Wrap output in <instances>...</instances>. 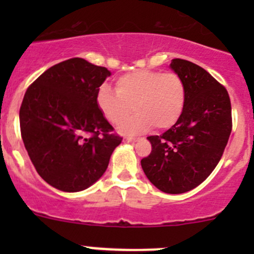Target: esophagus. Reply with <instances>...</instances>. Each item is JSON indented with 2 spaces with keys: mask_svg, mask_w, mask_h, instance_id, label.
Segmentation results:
<instances>
[{
  "mask_svg": "<svg viewBox=\"0 0 254 254\" xmlns=\"http://www.w3.org/2000/svg\"><path fill=\"white\" fill-rule=\"evenodd\" d=\"M136 140L137 139H135V137H125V139H124V141L125 142H136Z\"/></svg>",
  "mask_w": 254,
  "mask_h": 254,
  "instance_id": "34e87169",
  "label": "esophagus"
}]
</instances>
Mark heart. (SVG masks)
<instances>
[{
  "mask_svg": "<svg viewBox=\"0 0 254 254\" xmlns=\"http://www.w3.org/2000/svg\"><path fill=\"white\" fill-rule=\"evenodd\" d=\"M186 84L175 72L135 70L115 81V92L102 86L97 93V106L108 122L118 124L131 111V118L118 127L122 134L136 135L155 125L157 129L172 127L186 107Z\"/></svg>",
  "mask_w": 254,
  "mask_h": 254,
  "instance_id": "1",
  "label": "heart"
}]
</instances>
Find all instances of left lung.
<instances>
[{
    "label": "left lung",
    "instance_id": "8db88e82",
    "mask_svg": "<svg viewBox=\"0 0 254 254\" xmlns=\"http://www.w3.org/2000/svg\"><path fill=\"white\" fill-rule=\"evenodd\" d=\"M170 67L186 84V107L172 127L147 137L152 151L141 167L161 191L182 194L203 183L219 163L231 134V102L226 88L200 66L173 59Z\"/></svg>",
    "mask_w": 254,
    "mask_h": 254
}]
</instances>
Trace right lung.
Segmentation results:
<instances>
[{
  "mask_svg": "<svg viewBox=\"0 0 254 254\" xmlns=\"http://www.w3.org/2000/svg\"><path fill=\"white\" fill-rule=\"evenodd\" d=\"M111 75L73 58L48 68L25 92L19 111L25 150L39 176L59 190L89 188L122 142L96 101Z\"/></svg>",
  "mask_w": 254,
  "mask_h": 254,
  "instance_id": "add662e5",
  "label": "right lung"
}]
</instances>
